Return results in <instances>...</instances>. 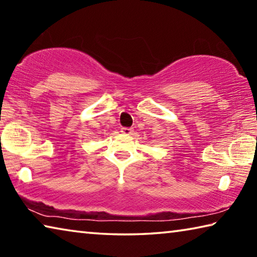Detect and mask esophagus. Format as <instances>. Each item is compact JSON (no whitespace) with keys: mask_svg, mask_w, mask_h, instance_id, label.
<instances>
[{"mask_svg":"<svg viewBox=\"0 0 257 257\" xmlns=\"http://www.w3.org/2000/svg\"><path fill=\"white\" fill-rule=\"evenodd\" d=\"M121 133H122L123 135H132L133 129L128 128V127H123V128H121Z\"/></svg>","mask_w":257,"mask_h":257,"instance_id":"esophagus-1","label":"esophagus"}]
</instances>
